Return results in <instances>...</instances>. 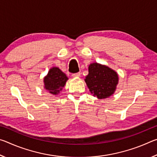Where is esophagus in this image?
<instances>
[{
	"label": "esophagus",
	"mask_w": 157,
	"mask_h": 157,
	"mask_svg": "<svg viewBox=\"0 0 157 157\" xmlns=\"http://www.w3.org/2000/svg\"><path fill=\"white\" fill-rule=\"evenodd\" d=\"M80 73H75V74H73L72 75V76H73V78H79V77H80Z\"/></svg>",
	"instance_id": "obj_1"
}]
</instances>
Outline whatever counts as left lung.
Wrapping results in <instances>:
<instances>
[{"instance_id":"obj_1","label":"left lung","mask_w":157,"mask_h":157,"mask_svg":"<svg viewBox=\"0 0 157 157\" xmlns=\"http://www.w3.org/2000/svg\"><path fill=\"white\" fill-rule=\"evenodd\" d=\"M84 81L94 96L105 99L115 93L119 78L118 73L109 66L95 62L89 66V74Z\"/></svg>"}]
</instances>
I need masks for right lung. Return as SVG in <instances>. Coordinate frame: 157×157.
Here are the masks:
<instances>
[{
	"label": "right lung",
	"mask_w": 157,
	"mask_h": 157,
	"mask_svg": "<svg viewBox=\"0 0 157 157\" xmlns=\"http://www.w3.org/2000/svg\"><path fill=\"white\" fill-rule=\"evenodd\" d=\"M68 79L65 73L58 67L54 66L50 68L48 73L44 78V88L50 94L57 95L62 91Z\"/></svg>",
	"instance_id": "1"
}]
</instances>
